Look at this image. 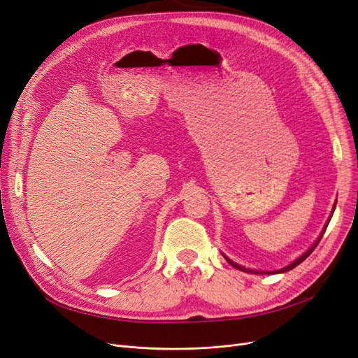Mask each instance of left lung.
<instances>
[{
  "label": "left lung",
  "instance_id": "left-lung-1",
  "mask_svg": "<svg viewBox=\"0 0 358 358\" xmlns=\"http://www.w3.org/2000/svg\"><path fill=\"white\" fill-rule=\"evenodd\" d=\"M335 206H336V203H335ZM335 206H334V209H332V212H331V216H329V219H328V222H327V224H325V228L322 229V234L321 235H319V238L315 241V243H313V245L303 254V255H300L297 259H294L293 262H292V264H289L287 267H285V268H280V270H274V271H258V270H251V268H247V267H242V266H239V264H236V262H234L232 259H229L227 255H224V254H222L223 257H224V259H227L228 262H229V264L232 266V267H235V268H238V270H241V271H243V273H252V274H274V273H286V271H289V270H293L296 266H299L300 264V262H303L310 254H312V251L316 248V245H317V243H319V241H321V238L324 236V234H325V231H327V227H328V223H329V220H331V217H332V215H334V210H335Z\"/></svg>",
  "mask_w": 358,
  "mask_h": 358
}]
</instances>
